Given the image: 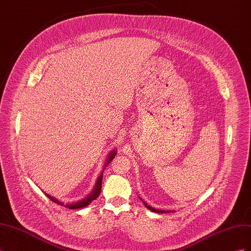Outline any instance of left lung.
<instances>
[{
	"label": "left lung",
	"instance_id": "8db88e82",
	"mask_svg": "<svg viewBox=\"0 0 251 251\" xmlns=\"http://www.w3.org/2000/svg\"><path fill=\"white\" fill-rule=\"evenodd\" d=\"M142 202H143V204L146 205V207L148 208V209H150V210H151V211H154V212H160V214H164V212H171V211H173V210H163V209H156V208H153L151 206H150V205L147 203V202H144L142 199H140Z\"/></svg>",
	"mask_w": 251,
	"mask_h": 251
}]
</instances>
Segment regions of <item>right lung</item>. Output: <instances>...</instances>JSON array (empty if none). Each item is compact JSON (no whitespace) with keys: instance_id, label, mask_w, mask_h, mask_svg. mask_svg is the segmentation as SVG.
Listing matches in <instances>:
<instances>
[{"instance_id":"obj_1","label":"right lung","mask_w":251,"mask_h":251,"mask_svg":"<svg viewBox=\"0 0 251 251\" xmlns=\"http://www.w3.org/2000/svg\"><path fill=\"white\" fill-rule=\"evenodd\" d=\"M116 154H117L116 150H113V151H110V154H109V156H108V158H107V161H105V163H104V165H103V170H104V168H107V165L112 161V159L116 156ZM101 182H102V173L100 174V176L97 178V181H96V183H95V186H94V188H93V191L91 192V193L86 197V198H83V199H81L80 201H77V202H75V203H67V204H65L64 202L57 200L56 198H54V197L50 196L49 194H46V195H47L48 198L51 199L53 202H55V203H57V204H59V205H62V206H65V207L69 208V209L83 208V207L88 206V205H89L91 202H92L93 200H95V199L97 198V197L100 195V191H101Z\"/></svg>"}]
</instances>
